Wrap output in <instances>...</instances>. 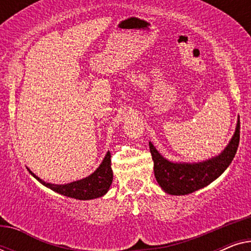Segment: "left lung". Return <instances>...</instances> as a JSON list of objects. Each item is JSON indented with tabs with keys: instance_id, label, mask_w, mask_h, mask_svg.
Listing matches in <instances>:
<instances>
[{
	"instance_id": "obj_1",
	"label": "left lung",
	"mask_w": 251,
	"mask_h": 251,
	"mask_svg": "<svg viewBox=\"0 0 251 251\" xmlns=\"http://www.w3.org/2000/svg\"><path fill=\"white\" fill-rule=\"evenodd\" d=\"M240 142V121L235 133L224 152L218 156L200 163H174L164 159L150 143L154 162V175L162 190L171 195L193 193L207 186L224 173L235 156Z\"/></svg>"
}]
</instances>
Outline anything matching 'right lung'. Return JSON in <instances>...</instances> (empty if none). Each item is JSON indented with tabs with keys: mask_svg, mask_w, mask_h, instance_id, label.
<instances>
[{
	"mask_svg": "<svg viewBox=\"0 0 251 251\" xmlns=\"http://www.w3.org/2000/svg\"><path fill=\"white\" fill-rule=\"evenodd\" d=\"M34 177L36 178L40 183L46 185L47 187L57 192L61 195L68 198H74L77 200H91V199L100 198L106 194V192L109 190L112 180H113V171L111 168V153L107 152L105 159L97 170L90 176L83 179L73 181V183L65 184V185H54L49 184L40 179L35 176L32 171H29Z\"/></svg>",
	"mask_w": 251,
	"mask_h": 251,
	"instance_id": "obj_1",
	"label": "right lung"
}]
</instances>
